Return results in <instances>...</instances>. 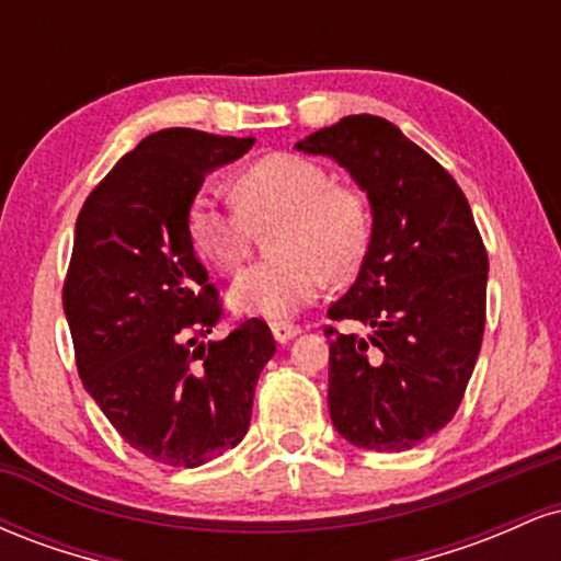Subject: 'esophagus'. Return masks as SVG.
Returning a JSON list of instances; mask_svg holds the SVG:
<instances>
[{"mask_svg": "<svg viewBox=\"0 0 561 561\" xmlns=\"http://www.w3.org/2000/svg\"><path fill=\"white\" fill-rule=\"evenodd\" d=\"M272 332H274L276 343L285 345V343H289V340H293V337H298L300 327H298V324H289V321H274Z\"/></svg>", "mask_w": 561, "mask_h": 561, "instance_id": "34e87169", "label": "esophagus"}]
</instances>
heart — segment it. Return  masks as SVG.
Wrapping results in <instances>:
<instances>
[{
    "label": "heart",
    "instance_id": "obj_1",
    "mask_svg": "<svg viewBox=\"0 0 561 561\" xmlns=\"http://www.w3.org/2000/svg\"><path fill=\"white\" fill-rule=\"evenodd\" d=\"M237 208L197 195L186 214V237L199 259L231 274L248 259L253 229L279 221L272 253L229 289V306L248 317L287 319L308 306L327 276L353 274L369 248L371 218L356 190L332 182L311 158L274 152L255 160L231 182Z\"/></svg>",
    "mask_w": 561,
    "mask_h": 561
}]
</instances>
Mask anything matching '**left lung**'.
Here are the masks:
<instances>
[{
	"label": "left lung",
	"mask_w": 561,
	"mask_h": 561,
	"mask_svg": "<svg viewBox=\"0 0 561 561\" xmlns=\"http://www.w3.org/2000/svg\"><path fill=\"white\" fill-rule=\"evenodd\" d=\"M366 192L369 248L330 306L369 334L330 340V416L366 450H409L454 420L485 330L488 253L454 176L379 115H347L295 145Z\"/></svg>",
	"instance_id": "obj_1"
}]
</instances>
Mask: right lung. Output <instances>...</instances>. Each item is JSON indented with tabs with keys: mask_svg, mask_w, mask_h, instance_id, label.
<instances>
[{
	"mask_svg": "<svg viewBox=\"0 0 561 561\" xmlns=\"http://www.w3.org/2000/svg\"><path fill=\"white\" fill-rule=\"evenodd\" d=\"M255 145L163 128L126 152L76 221L62 308L83 388L131 448L165 467H199L250 427L272 330L248 319L208 340L221 302L186 237L205 176Z\"/></svg>",
	"mask_w": 561,
	"mask_h": 561,
	"instance_id": "obj_1",
	"label": "right lung"
}]
</instances>
